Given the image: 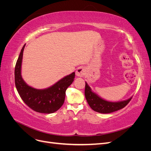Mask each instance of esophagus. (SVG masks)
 <instances>
[{"mask_svg": "<svg viewBox=\"0 0 151 151\" xmlns=\"http://www.w3.org/2000/svg\"><path fill=\"white\" fill-rule=\"evenodd\" d=\"M86 69L84 67H79L77 68L76 74L78 77H83L85 75Z\"/></svg>", "mask_w": 151, "mask_h": 151, "instance_id": "1", "label": "esophagus"}]
</instances>
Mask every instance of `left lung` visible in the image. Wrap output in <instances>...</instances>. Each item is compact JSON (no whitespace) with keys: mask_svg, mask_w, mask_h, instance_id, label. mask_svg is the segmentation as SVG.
Masks as SVG:
<instances>
[{"mask_svg":"<svg viewBox=\"0 0 151 151\" xmlns=\"http://www.w3.org/2000/svg\"><path fill=\"white\" fill-rule=\"evenodd\" d=\"M85 96L89 106L94 111L101 113H109L119 110L126 106L132 98L131 97L125 101L115 103L105 101L92 92L90 87L86 83L85 86Z\"/></svg>","mask_w":151,"mask_h":151,"instance_id":"obj_1","label":"left lung"}]
</instances>
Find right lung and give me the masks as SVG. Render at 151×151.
I'll return each instance as SVG.
<instances>
[{
    "mask_svg": "<svg viewBox=\"0 0 151 151\" xmlns=\"http://www.w3.org/2000/svg\"><path fill=\"white\" fill-rule=\"evenodd\" d=\"M25 45L21 49L15 66V85L18 93L26 105L33 110L42 113H52L60 109L65 101V91L75 78V72L58 81L45 89H36L26 84L21 70Z\"/></svg>",
    "mask_w": 151,
    "mask_h": 151,
    "instance_id": "obj_1",
    "label": "right lung"
}]
</instances>
